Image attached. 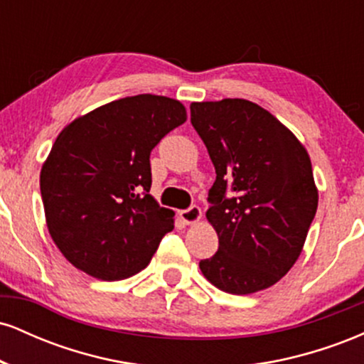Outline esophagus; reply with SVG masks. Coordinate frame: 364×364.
Listing matches in <instances>:
<instances>
[{"label":"esophagus","mask_w":364,"mask_h":364,"mask_svg":"<svg viewBox=\"0 0 364 364\" xmlns=\"http://www.w3.org/2000/svg\"><path fill=\"white\" fill-rule=\"evenodd\" d=\"M179 215H181L183 223L195 224V223H198L200 217H202V210H200L198 205H191L190 208H186V210L179 212Z\"/></svg>","instance_id":"obj_1"}]
</instances>
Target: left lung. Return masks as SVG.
<instances>
[{
	"label": "left lung",
	"mask_w": 364,
	"mask_h": 364,
	"mask_svg": "<svg viewBox=\"0 0 364 364\" xmlns=\"http://www.w3.org/2000/svg\"><path fill=\"white\" fill-rule=\"evenodd\" d=\"M190 111L217 174L207 219L219 250L200 260V270L231 294L267 289L298 260L316 214L310 156L281 121L246 99L191 102Z\"/></svg>",
	"instance_id": "1"
}]
</instances>
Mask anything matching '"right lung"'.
Masks as SVG:
<instances>
[{
	"instance_id": "obj_1",
	"label": "right lung",
	"mask_w": 364,
	"mask_h": 364,
	"mask_svg": "<svg viewBox=\"0 0 364 364\" xmlns=\"http://www.w3.org/2000/svg\"><path fill=\"white\" fill-rule=\"evenodd\" d=\"M185 121L176 99L140 94L63 128L41 169V195L49 235L73 267L121 281L149 265L174 228V212L149 193L150 152Z\"/></svg>"
}]
</instances>
